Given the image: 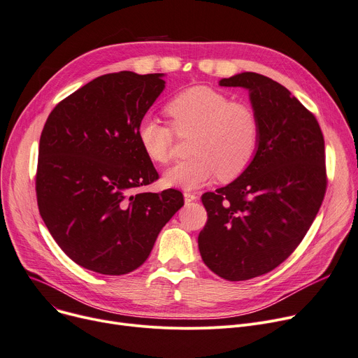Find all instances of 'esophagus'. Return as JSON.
I'll list each match as a JSON object with an SVG mask.
<instances>
[{
  "instance_id": "obj_1",
  "label": "esophagus",
  "mask_w": 358,
  "mask_h": 358,
  "mask_svg": "<svg viewBox=\"0 0 358 358\" xmlns=\"http://www.w3.org/2000/svg\"><path fill=\"white\" fill-rule=\"evenodd\" d=\"M184 200H185V203H192V201L197 200V196H196L194 193H189V192H185V193H184Z\"/></svg>"
}]
</instances>
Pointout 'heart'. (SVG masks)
<instances>
[{
	"label": "heart",
	"mask_w": 358,
	"mask_h": 358,
	"mask_svg": "<svg viewBox=\"0 0 358 358\" xmlns=\"http://www.w3.org/2000/svg\"><path fill=\"white\" fill-rule=\"evenodd\" d=\"M165 113L177 134L193 132V157L166 170V185L194 189L217 176L222 181H231L253 162L260 127L250 105L231 101L217 89L194 86L176 94L166 103ZM136 139L151 162L165 165L173 159L174 131L169 125L147 116L136 127Z\"/></svg>",
	"instance_id": "heart-1"
}]
</instances>
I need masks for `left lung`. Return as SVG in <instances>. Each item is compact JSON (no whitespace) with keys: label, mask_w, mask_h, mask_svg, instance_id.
Segmentation results:
<instances>
[{"label":"left lung","mask_w":358,"mask_h":358,"mask_svg":"<svg viewBox=\"0 0 358 358\" xmlns=\"http://www.w3.org/2000/svg\"><path fill=\"white\" fill-rule=\"evenodd\" d=\"M219 85L249 90L260 136L249 169L201 196L199 249L220 278L248 280L279 266L311 227L327 189L325 145L314 113L280 83L245 71Z\"/></svg>","instance_id":"8db88e82"}]
</instances>
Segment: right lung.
Listing matches in <instances>:
<instances>
[{
  "instance_id": "add662e5",
  "label": "right lung",
  "mask_w": 358,
  "mask_h": 358,
  "mask_svg": "<svg viewBox=\"0 0 358 358\" xmlns=\"http://www.w3.org/2000/svg\"><path fill=\"white\" fill-rule=\"evenodd\" d=\"M162 76H99L59 102L44 124L36 174L40 216L60 249L89 271L125 275L139 268L184 206L174 188L131 194L158 180L136 127L164 90Z\"/></svg>"
}]
</instances>
